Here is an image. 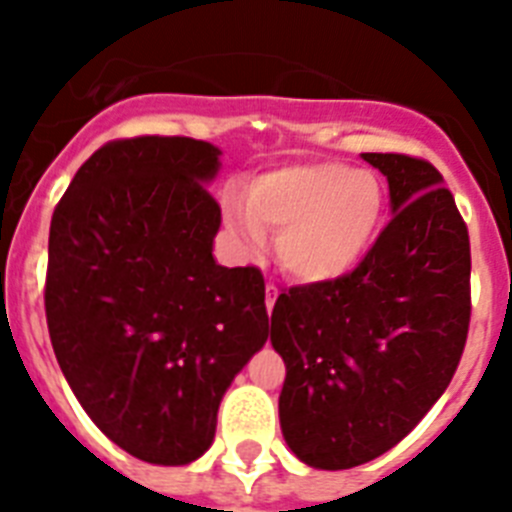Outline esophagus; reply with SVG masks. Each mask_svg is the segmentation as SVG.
Wrapping results in <instances>:
<instances>
[{
	"label": "esophagus",
	"mask_w": 512,
	"mask_h": 512,
	"mask_svg": "<svg viewBox=\"0 0 512 512\" xmlns=\"http://www.w3.org/2000/svg\"><path fill=\"white\" fill-rule=\"evenodd\" d=\"M277 295H279V289L274 287V284H266V310H274V302H277Z\"/></svg>",
	"instance_id": "1"
}]
</instances>
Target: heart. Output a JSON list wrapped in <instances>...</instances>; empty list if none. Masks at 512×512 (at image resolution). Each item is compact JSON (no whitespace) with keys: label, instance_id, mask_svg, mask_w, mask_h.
I'll return each mask as SVG.
<instances>
[{"label":"heart","instance_id":"1","mask_svg":"<svg viewBox=\"0 0 512 512\" xmlns=\"http://www.w3.org/2000/svg\"><path fill=\"white\" fill-rule=\"evenodd\" d=\"M382 184L372 171L338 161L282 166L251 184L248 202H230L225 220L246 248L277 230V259L302 282H330L354 269L382 220Z\"/></svg>","mask_w":512,"mask_h":512}]
</instances>
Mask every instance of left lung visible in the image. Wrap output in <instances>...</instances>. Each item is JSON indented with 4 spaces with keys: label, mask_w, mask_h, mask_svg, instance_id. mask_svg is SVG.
Listing matches in <instances>:
<instances>
[{
    "label": "left lung",
    "mask_w": 512,
    "mask_h": 512,
    "mask_svg": "<svg viewBox=\"0 0 512 512\" xmlns=\"http://www.w3.org/2000/svg\"><path fill=\"white\" fill-rule=\"evenodd\" d=\"M361 156L387 176L395 215L354 271L284 289L271 312L284 441L315 469L359 467L408 436L449 387L472 315L467 223L441 171Z\"/></svg>",
    "instance_id": "obj_1"
}]
</instances>
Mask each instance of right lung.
Instances as JSON below:
<instances>
[{
	"label": "right lung",
	"mask_w": 512,
	"mask_h": 512,
	"mask_svg": "<svg viewBox=\"0 0 512 512\" xmlns=\"http://www.w3.org/2000/svg\"><path fill=\"white\" fill-rule=\"evenodd\" d=\"M220 151L182 135L104 143L53 210L45 320L104 436L148 464L210 449L233 377L269 338L256 266L215 264Z\"/></svg>",
	"instance_id": "add662e5"
}]
</instances>
